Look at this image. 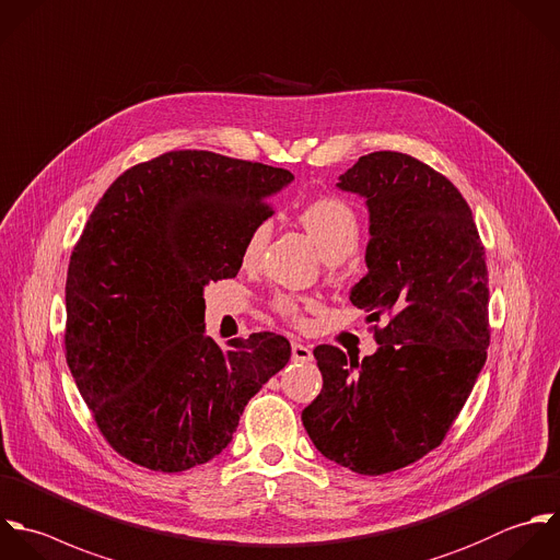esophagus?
<instances>
[{"mask_svg":"<svg viewBox=\"0 0 560 560\" xmlns=\"http://www.w3.org/2000/svg\"><path fill=\"white\" fill-rule=\"evenodd\" d=\"M312 349L307 347V345H303V342H292V360L294 362H299V364H307V362H312Z\"/></svg>","mask_w":560,"mask_h":560,"instance_id":"esophagus-1","label":"esophagus"}]
</instances>
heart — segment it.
Returning <instances> with one entry per match:
<instances>
[{"label":"heart","instance_id":"obj_1","mask_svg":"<svg viewBox=\"0 0 560 560\" xmlns=\"http://www.w3.org/2000/svg\"><path fill=\"white\" fill-rule=\"evenodd\" d=\"M299 220L303 229L310 233V237L316 242L325 259H331V257L345 259L355 250L360 242V218L353 211V207L340 198H318L305 205L299 213ZM268 240H270L268 222H259L257 226H253L244 244V261L255 264L261 257ZM277 310L288 318L299 316V303L292 296H279Z\"/></svg>","mask_w":560,"mask_h":560}]
</instances>
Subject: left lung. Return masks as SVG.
Wrapping results in <instances>:
<instances>
[{
    "instance_id": "obj_1",
    "label": "left lung",
    "mask_w": 560,
    "mask_h": 560,
    "mask_svg": "<svg viewBox=\"0 0 560 560\" xmlns=\"http://www.w3.org/2000/svg\"><path fill=\"white\" fill-rule=\"evenodd\" d=\"M338 180L369 209V272L349 299L388 325L362 362L314 349L323 390L301 419L325 458L382 476L436 450L469 399L491 340L489 272L467 200L430 165L382 150Z\"/></svg>"
}]
</instances>
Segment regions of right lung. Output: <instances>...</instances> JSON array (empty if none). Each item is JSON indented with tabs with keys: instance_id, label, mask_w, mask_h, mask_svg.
I'll use <instances>...</instances> for the list:
<instances>
[{
	"instance_id": "right-lung-1",
	"label": "right lung",
	"mask_w": 560,
	"mask_h": 560,
	"mask_svg": "<svg viewBox=\"0 0 560 560\" xmlns=\"http://www.w3.org/2000/svg\"><path fill=\"white\" fill-rule=\"evenodd\" d=\"M288 170L174 150L126 170L95 205L67 270L65 349L108 445L150 471L215 458L259 388L290 360L270 331L218 347L205 285L240 272Z\"/></svg>"
}]
</instances>
